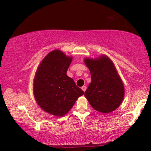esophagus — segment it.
Returning a JSON list of instances; mask_svg holds the SVG:
<instances>
[{
	"label": "esophagus",
	"instance_id": "1",
	"mask_svg": "<svg viewBox=\"0 0 151 151\" xmlns=\"http://www.w3.org/2000/svg\"><path fill=\"white\" fill-rule=\"evenodd\" d=\"M81 88H82V90L84 92V91H86V86H83Z\"/></svg>",
	"mask_w": 151,
	"mask_h": 151
}]
</instances>
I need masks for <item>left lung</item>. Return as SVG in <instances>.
I'll return each instance as SVG.
<instances>
[{
    "label": "left lung",
    "instance_id": "8db88e82",
    "mask_svg": "<svg viewBox=\"0 0 151 151\" xmlns=\"http://www.w3.org/2000/svg\"><path fill=\"white\" fill-rule=\"evenodd\" d=\"M84 62L89 69L91 82L84 93L95 110L109 113L118 108L124 98V86L113 61L106 55Z\"/></svg>",
    "mask_w": 151,
    "mask_h": 151
}]
</instances>
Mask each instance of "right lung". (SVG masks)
<instances>
[{
    "mask_svg": "<svg viewBox=\"0 0 151 151\" xmlns=\"http://www.w3.org/2000/svg\"><path fill=\"white\" fill-rule=\"evenodd\" d=\"M73 57L58 49L51 51L39 65L35 73L33 91L42 110L62 117L69 112L79 97L84 94L67 71Z\"/></svg>",
    "mask_w": 151,
    "mask_h": 151,
    "instance_id": "obj_1",
    "label": "right lung"
}]
</instances>
